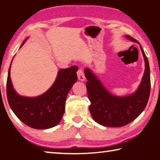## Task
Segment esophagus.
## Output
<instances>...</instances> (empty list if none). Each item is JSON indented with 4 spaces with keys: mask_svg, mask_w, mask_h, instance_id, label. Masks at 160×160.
<instances>
[{
    "mask_svg": "<svg viewBox=\"0 0 160 160\" xmlns=\"http://www.w3.org/2000/svg\"><path fill=\"white\" fill-rule=\"evenodd\" d=\"M77 75L78 80L80 81H85V74H84L83 70L82 68H79L77 72Z\"/></svg>",
    "mask_w": 160,
    "mask_h": 160,
    "instance_id": "obj_1",
    "label": "esophagus"
}]
</instances>
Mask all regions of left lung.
Segmentation results:
<instances>
[{"label": "left lung", "instance_id": "left-lung-1", "mask_svg": "<svg viewBox=\"0 0 160 160\" xmlns=\"http://www.w3.org/2000/svg\"><path fill=\"white\" fill-rule=\"evenodd\" d=\"M126 37L140 43L131 36ZM144 57L145 69L138 90L130 95L117 97L111 94L90 69L86 68V88L90 100V112L97 123L107 127L124 126L135 120L148 104L150 93V72L147 56L140 44Z\"/></svg>", "mask_w": 160, "mask_h": 160}]
</instances>
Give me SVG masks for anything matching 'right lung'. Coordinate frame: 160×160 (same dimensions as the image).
<instances>
[{
	"mask_svg": "<svg viewBox=\"0 0 160 160\" xmlns=\"http://www.w3.org/2000/svg\"><path fill=\"white\" fill-rule=\"evenodd\" d=\"M10 67L7 79V98L17 117L27 126L35 129H47L57 125L65 112L68 94L78 80V67L74 66L59 70L52 86L45 93L36 97L20 96L16 92L10 79Z\"/></svg>",
	"mask_w": 160,
	"mask_h": 160,
	"instance_id": "right-lung-1",
	"label": "right lung"
}]
</instances>
